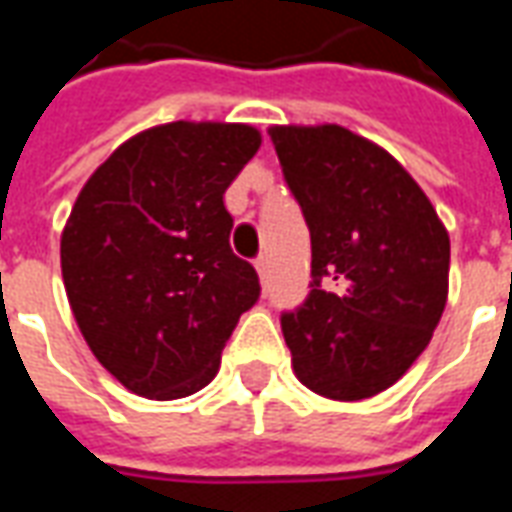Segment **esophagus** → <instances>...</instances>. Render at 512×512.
Returning <instances> with one entry per match:
<instances>
[{
  "mask_svg": "<svg viewBox=\"0 0 512 512\" xmlns=\"http://www.w3.org/2000/svg\"><path fill=\"white\" fill-rule=\"evenodd\" d=\"M255 268H257V277H260V282H268V257H257Z\"/></svg>",
  "mask_w": 512,
  "mask_h": 512,
  "instance_id": "34e87169",
  "label": "esophagus"
}]
</instances>
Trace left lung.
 Returning a JSON list of instances; mask_svg holds the SVG:
<instances>
[{
    "label": "left lung",
    "mask_w": 512,
    "mask_h": 512,
    "mask_svg": "<svg viewBox=\"0 0 512 512\" xmlns=\"http://www.w3.org/2000/svg\"><path fill=\"white\" fill-rule=\"evenodd\" d=\"M268 134L312 244L310 296L282 315L293 373L315 395L367 400L428 348L450 290V235L376 142L337 123Z\"/></svg>",
    "instance_id": "8db88e82"
}]
</instances>
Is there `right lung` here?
Segmentation results:
<instances>
[{"label": "right lung", "mask_w": 512, "mask_h": 512, "mask_svg": "<svg viewBox=\"0 0 512 512\" xmlns=\"http://www.w3.org/2000/svg\"><path fill=\"white\" fill-rule=\"evenodd\" d=\"M263 136L175 120L139 131L87 178L60 238L65 293L95 359L134 395L211 384L235 323L260 296L233 255L224 191Z\"/></svg>", "instance_id": "1"}]
</instances>
